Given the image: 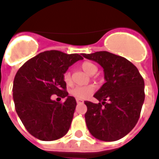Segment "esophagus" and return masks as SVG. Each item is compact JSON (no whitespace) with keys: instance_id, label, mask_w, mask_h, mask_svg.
<instances>
[{"instance_id":"34e87169","label":"esophagus","mask_w":159,"mask_h":159,"mask_svg":"<svg viewBox=\"0 0 159 159\" xmlns=\"http://www.w3.org/2000/svg\"><path fill=\"white\" fill-rule=\"evenodd\" d=\"M76 102L78 104H80V103H83L84 102H83V100H81V99H76Z\"/></svg>"}]
</instances>
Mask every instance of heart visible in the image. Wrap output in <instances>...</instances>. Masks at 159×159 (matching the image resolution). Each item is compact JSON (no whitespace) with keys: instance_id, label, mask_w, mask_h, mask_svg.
<instances>
[{"instance_id":"obj_1","label":"heart","mask_w":159,"mask_h":159,"mask_svg":"<svg viewBox=\"0 0 159 159\" xmlns=\"http://www.w3.org/2000/svg\"><path fill=\"white\" fill-rule=\"evenodd\" d=\"M81 68L84 70L86 74L90 75H94L97 71V66L93 64L91 62H84L81 64ZM63 80L66 84L69 85L72 84L71 75L69 72H66L63 75ZM94 88L91 85H86V86H75L70 91V93L73 97L78 99H86L93 93Z\"/></svg>"}]
</instances>
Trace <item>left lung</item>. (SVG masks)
Segmentation results:
<instances>
[{
	"instance_id": "obj_1",
	"label": "left lung",
	"mask_w": 159,
	"mask_h": 159,
	"mask_svg": "<svg viewBox=\"0 0 159 159\" xmlns=\"http://www.w3.org/2000/svg\"><path fill=\"white\" fill-rule=\"evenodd\" d=\"M82 56L102 67L106 80L94 95L99 103L84 102L88 129L98 140L118 141L140 118L145 100L144 80L137 68L123 57L105 51Z\"/></svg>"
}]
</instances>
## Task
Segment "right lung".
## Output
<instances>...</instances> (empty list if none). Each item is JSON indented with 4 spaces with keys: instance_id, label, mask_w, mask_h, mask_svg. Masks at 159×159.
Wrapping results in <instances>:
<instances>
[{
    "instance_id": "obj_1",
    "label": "right lung",
    "mask_w": 159,
    "mask_h": 159,
    "mask_svg": "<svg viewBox=\"0 0 159 159\" xmlns=\"http://www.w3.org/2000/svg\"><path fill=\"white\" fill-rule=\"evenodd\" d=\"M83 57L77 53L46 51L22 66L13 81V101L19 119L30 134L41 141H55L67 134L74 117L76 100L68 96L63 75ZM56 93L66 98L57 103Z\"/></svg>"
}]
</instances>
